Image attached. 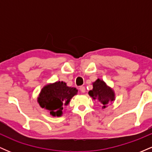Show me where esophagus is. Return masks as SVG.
Masks as SVG:
<instances>
[{
    "label": "esophagus",
    "instance_id": "obj_1",
    "mask_svg": "<svg viewBox=\"0 0 152 152\" xmlns=\"http://www.w3.org/2000/svg\"><path fill=\"white\" fill-rule=\"evenodd\" d=\"M79 90L81 91L82 93H85V92H86V88H85L84 86H80Z\"/></svg>",
    "mask_w": 152,
    "mask_h": 152
}]
</instances>
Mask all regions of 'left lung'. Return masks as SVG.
I'll return each instance as SVG.
<instances>
[{
    "label": "left lung",
    "instance_id": "obj_1",
    "mask_svg": "<svg viewBox=\"0 0 152 152\" xmlns=\"http://www.w3.org/2000/svg\"><path fill=\"white\" fill-rule=\"evenodd\" d=\"M92 84L93 88L88 91V94L94 101H98L102 104V109H105L109 104L114 102L116 98L114 91L106 82L98 78Z\"/></svg>",
    "mask_w": 152,
    "mask_h": 152
}]
</instances>
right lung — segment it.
<instances>
[{
  "label": "right lung",
  "mask_w": 152,
  "mask_h": 152,
  "mask_svg": "<svg viewBox=\"0 0 152 152\" xmlns=\"http://www.w3.org/2000/svg\"><path fill=\"white\" fill-rule=\"evenodd\" d=\"M78 90L69 87L64 81L45 85L38 95L37 101L39 106L47 110L53 116H61L64 106L69 105L71 99L76 95Z\"/></svg>",
  "instance_id": "obj_1"
}]
</instances>
